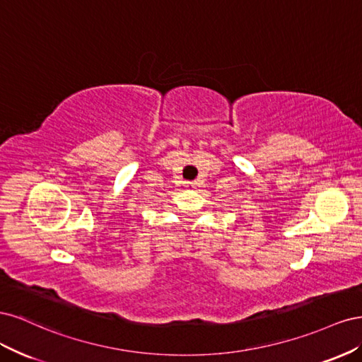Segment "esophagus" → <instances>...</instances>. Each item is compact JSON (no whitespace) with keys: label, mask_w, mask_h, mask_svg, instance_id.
<instances>
[{"label":"esophagus","mask_w":362,"mask_h":362,"mask_svg":"<svg viewBox=\"0 0 362 362\" xmlns=\"http://www.w3.org/2000/svg\"><path fill=\"white\" fill-rule=\"evenodd\" d=\"M184 184H185V187H187V189H194L196 185H198V184H196V181H185Z\"/></svg>","instance_id":"1"}]
</instances>
